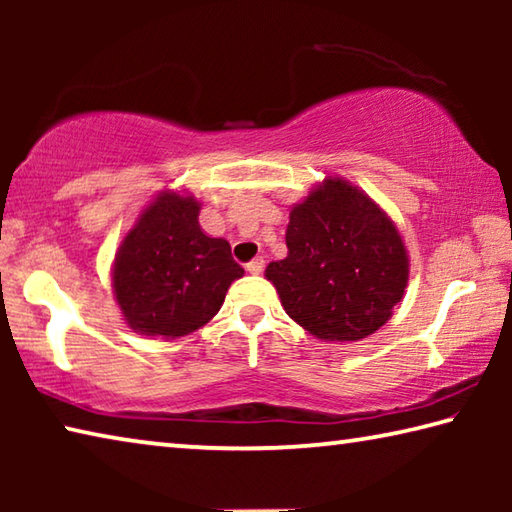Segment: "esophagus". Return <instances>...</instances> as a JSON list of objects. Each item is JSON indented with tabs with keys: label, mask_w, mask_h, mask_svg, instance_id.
<instances>
[{
	"label": "esophagus",
	"mask_w": 512,
	"mask_h": 512,
	"mask_svg": "<svg viewBox=\"0 0 512 512\" xmlns=\"http://www.w3.org/2000/svg\"><path fill=\"white\" fill-rule=\"evenodd\" d=\"M246 271L250 273V275H259L264 271V259L262 257H255L253 262H248L246 264Z\"/></svg>",
	"instance_id": "34e87169"
}]
</instances>
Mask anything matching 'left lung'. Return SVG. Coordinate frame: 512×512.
<instances>
[{
	"mask_svg": "<svg viewBox=\"0 0 512 512\" xmlns=\"http://www.w3.org/2000/svg\"><path fill=\"white\" fill-rule=\"evenodd\" d=\"M287 248L266 266V280L284 311L320 341L375 334L409 282V255L391 216L343 178H325L293 205Z\"/></svg>",
	"mask_w": 512,
	"mask_h": 512,
	"instance_id": "obj_1",
	"label": "left lung"
}]
</instances>
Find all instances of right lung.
Returning a JSON list of instances; mask_svg holds the SVG:
<instances>
[{"mask_svg":"<svg viewBox=\"0 0 512 512\" xmlns=\"http://www.w3.org/2000/svg\"><path fill=\"white\" fill-rule=\"evenodd\" d=\"M201 203L160 192L121 241L112 293L128 327L144 336L180 339L219 314L230 284L244 275L225 239L207 237Z\"/></svg>","mask_w":512,"mask_h":512,"instance_id":"add662e5","label":"right lung"}]
</instances>
